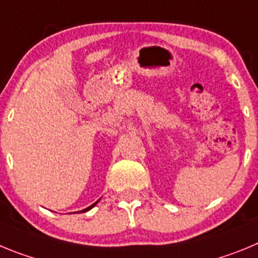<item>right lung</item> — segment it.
<instances>
[{"instance_id": "add662e5", "label": "right lung", "mask_w": 258, "mask_h": 258, "mask_svg": "<svg viewBox=\"0 0 258 258\" xmlns=\"http://www.w3.org/2000/svg\"><path fill=\"white\" fill-rule=\"evenodd\" d=\"M97 203H98V202H95L94 204H92V206H90V207H88V208H85V209H84V211H80V212H88V211H90V209H92L93 207H94L95 204H97Z\"/></svg>"}]
</instances>
